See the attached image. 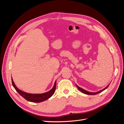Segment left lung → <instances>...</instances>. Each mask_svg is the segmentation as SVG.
Wrapping results in <instances>:
<instances>
[{"label": "left lung", "instance_id": "obj_1", "mask_svg": "<svg viewBox=\"0 0 124 124\" xmlns=\"http://www.w3.org/2000/svg\"><path fill=\"white\" fill-rule=\"evenodd\" d=\"M76 86H77V88L80 90V91L82 92V93H85V94H86V95H96V94H97V93H101V92H102V91H104L105 89H107L108 87V86H109V85H108L106 87H105L104 89H102V90H101V91H99V92H96V93H91V92H88V91H86V90H84V89H83V88H81V87H80L79 86H78L77 84H76Z\"/></svg>", "mask_w": 124, "mask_h": 124}]
</instances>
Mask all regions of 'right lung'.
Returning <instances> with one entry per match:
<instances>
[{
    "instance_id": "right-lung-1",
    "label": "right lung",
    "mask_w": 124,
    "mask_h": 124,
    "mask_svg": "<svg viewBox=\"0 0 124 124\" xmlns=\"http://www.w3.org/2000/svg\"><path fill=\"white\" fill-rule=\"evenodd\" d=\"M11 79H12V85L16 90L17 92L19 93V94L25 98L26 100H27L30 102H41L48 99L50 98V97L53 95L56 89V81L55 82V83L53 87L51 89L50 91H48L46 93H40V94H32V93H29L24 92L22 91L21 90L18 89L16 85H15L13 80L12 79V77H11Z\"/></svg>"
}]
</instances>
